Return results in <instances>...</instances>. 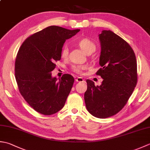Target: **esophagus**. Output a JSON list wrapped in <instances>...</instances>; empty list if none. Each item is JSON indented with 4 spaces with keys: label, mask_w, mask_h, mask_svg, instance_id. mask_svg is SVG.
<instances>
[{
    "label": "esophagus",
    "mask_w": 150,
    "mask_h": 150,
    "mask_svg": "<svg viewBox=\"0 0 150 150\" xmlns=\"http://www.w3.org/2000/svg\"><path fill=\"white\" fill-rule=\"evenodd\" d=\"M77 82H84V80L83 79H82V77H77V79H76L75 80Z\"/></svg>",
    "instance_id": "1"
}]
</instances>
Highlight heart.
I'll return each instance as SVG.
<instances>
[{
  "label": "heart",
  "mask_w": 150,
  "mask_h": 150,
  "mask_svg": "<svg viewBox=\"0 0 150 150\" xmlns=\"http://www.w3.org/2000/svg\"><path fill=\"white\" fill-rule=\"evenodd\" d=\"M77 45L87 54H90L95 50V44L93 41H91L88 38H82L77 41ZM68 55V47L64 44L60 50V57L62 59H66ZM86 68L84 66H72V70L78 74H82L83 70Z\"/></svg>",
  "instance_id": "b5f03b06"
}]
</instances>
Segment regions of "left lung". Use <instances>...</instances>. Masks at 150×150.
I'll use <instances>...</instances> for the list:
<instances>
[{"label": "left lung", "mask_w": 150, "mask_h": 150, "mask_svg": "<svg viewBox=\"0 0 150 150\" xmlns=\"http://www.w3.org/2000/svg\"><path fill=\"white\" fill-rule=\"evenodd\" d=\"M101 68L96 75L103 81L100 86L87 79L84 101L92 115L104 119L122 109L137 82V66L135 53L129 44L110 30L99 35Z\"/></svg>", "instance_id": "left-lung-1"}]
</instances>
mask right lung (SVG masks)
<instances>
[{
    "instance_id": "add662e5",
    "label": "right lung",
    "mask_w": 150,
    "mask_h": 150,
    "mask_svg": "<svg viewBox=\"0 0 150 150\" xmlns=\"http://www.w3.org/2000/svg\"><path fill=\"white\" fill-rule=\"evenodd\" d=\"M79 31L51 26L31 35L19 48L15 64L18 90L38 113L50 115L64 106L74 78L69 74L53 78L51 71L61 59L60 50L66 40Z\"/></svg>"
}]
</instances>
